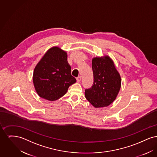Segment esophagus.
Returning a JSON list of instances; mask_svg holds the SVG:
<instances>
[{"label":"esophagus","instance_id":"obj_1","mask_svg":"<svg viewBox=\"0 0 157 157\" xmlns=\"http://www.w3.org/2000/svg\"><path fill=\"white\" fill-rule=\"evenodd\" d=\"M81 80V77L80 76H79L78 77L76 78V81H77V82H80Z\"/></svg>","mask_w":157,"mask_h":157}]
</instances>
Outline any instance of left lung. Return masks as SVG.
<instances>
[{
  "label": "left lung",
  "instance_id": "8db88e82",
  "mask_svg": "<svg viewBox=\"0 0 157 157\" xmlns=\"http://www.w3.org/2000/svg\"><path fill=\"white\" fill-rule=\"evenodd\" d=\"M94 83L86 89V99L95 108L104 107L112 104L117 97L121 85L120 74L111 58H95L92 61Z\"/></svg>",
  "mask_w": 157,
  "mask_h": 157
}]
</instances>
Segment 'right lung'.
Returning <instances> with one entry per match:
<instances>
[{"instance_id":"1","label":"right lung","mask_w":157,"mask_h":157,"mask_svg":"<svg viewBox=\"0 0 157 157\" xmlns=\"http://www.w3.org/2000/svg\"><path fill=\"white\" fill-rule=\"evenodd\" d=\"M33 82L40 97L53 101L63 96L76 82L71 75L67 52L58 47L49 49L34 69Z\"/></svg>"}]
</instances>
